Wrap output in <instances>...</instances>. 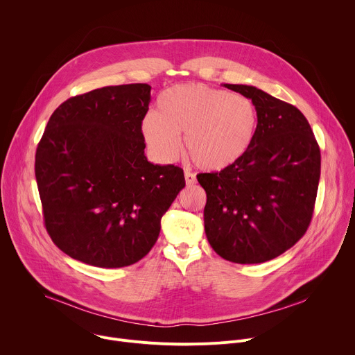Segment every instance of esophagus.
<instances>
[{"label": "esophagus", "mask_w": 355, "mask_h": 355, "mask_svg": "<svg viewBox=\"0 0 355 355\" xmlns=\"http://www.w3.org/2000/svg\"><path fill=\"white\" fill-rule=\"evenodd\" d=\"M184 175H185V182H187V185H193V184L196 182L195 174H192V173H189V171H185Z\"/></svg>", "instance_id": "1"}]
</instances>
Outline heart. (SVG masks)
<instances>
[{
    "label": "heart",
    "mask_w": 355,
    "mask_h": 355,
    "mask_svg": "<svg viewBox=\"0 0 355 355\" xmlns=\"http://www.w3.org/2000/svg\"><path fill=\"white\" fill-rule=\"evenodd\" d=\"M257 108L244 95L204 84H180L163 91L156 112H148L140 132L162 162L178 157L181 137L191 160L202 170L220 171L248 151L257 132Z\"/></svg>",
    "instance_id": "obj_1"
}]
</instances>
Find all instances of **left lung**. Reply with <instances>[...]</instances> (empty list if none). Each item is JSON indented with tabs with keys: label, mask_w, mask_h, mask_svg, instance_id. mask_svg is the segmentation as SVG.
<instances>
[{
	"label": "left lung",
	"mask_w": 355,
	"mask_h": 355,
	"mask_svg": "<svg viewBox=\"0 0 355 355\" xmlns=\"http://www.w3.org/2000/svg\"><path fill=\"white\" fill-rule=\"evenodd\" d=\"M254 103L257 132L247 153L220 173L196 175L207 191L205 233L237 264L270 261L306 233L320 180V148L308 119L252 85L223 84Z\"/></svg>",
	"instance_id": "obj_1"
}]
</instances>
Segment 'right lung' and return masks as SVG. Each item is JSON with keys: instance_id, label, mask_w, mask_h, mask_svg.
<instances>
[{"instance_id": "right-lung-1", "label": "right lung", "mask_w": 355, "mask_h": 355, "mask_svg": "<svg viewBox=\"0 0 355 355\" xmlns=\"http://www.w3.org/2000/svg\"><path fill=\"white\" fill-rule=\"evenodd\" d=\"M150 89L98 88L69 98L47 122L35 156L44 226L74 260L99 268L137 263L185 187L182 168L144 156Z\"/></svg>"}]
</instances>
